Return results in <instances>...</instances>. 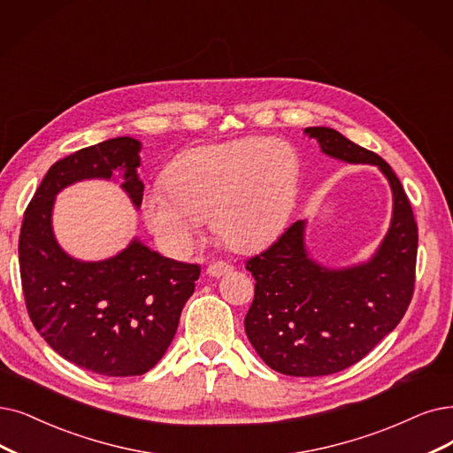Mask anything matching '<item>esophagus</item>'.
<instances>
[{"instance_id":"obj_1","label":"esophagus","mask_w":453,"mask_h":453,"mask_svg":"<svg viewBox=\"0 0 453 453\" xmlns=\"http://www.w3.org/2000/svg\"><path fill=\"white\" fill-rule=\"evenodd\" d=\"M232 265L228 262H213L206 267V273L210 277H221L223 273H226V271H230Z\"/></svg>"}]
</instances>
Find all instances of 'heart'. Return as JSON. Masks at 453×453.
<instances>
[{
  "instance_id": "heart-1",
  "label": "heart",
  "mask_w": 453,
  "mask_h": 453,
  "mask_svg": "<svg viewBox=\"0 0 453 453\" xmlns=\"http://www.w3.org/2000/svg\"><path fill=\"white\" fill-rule=\"evenodd\" d=\"M167 188L144 196V219L171 252L182 255L213 215L217 234L234 249L273 240L294 211L299 159L288 142L243 137L180 156Z\"/></svg>"
}]
</instances>
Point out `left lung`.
Masks as SVG:
<instances>
[{
    "label": "left lung",
    "mask_w": 453,
    "mask_h": 453,
    "mask_svg": "<svg viewBox=\"0 0 453 453\" xmlns=\"http://www.w3.org/2000/svg\"><path fill=\"white\" fill-rule=\"evenodd\" d=\"M304 132L325 154L377 165L394 193L390 230L368 264L338 271L318 265L304 250L303 221L245 260L257 280L245 316L252 348L279 373L318 377L353 366L402 321L414 294L418 225L400 178L381 156L331 128Z\"/></svg>",
    "instance_id": "8db88e82"
}]
</instances>
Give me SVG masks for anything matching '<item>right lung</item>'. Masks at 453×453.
Here are the masks:
<instances>
[{"label":"right lung","instance_id":"right-lung-1","mask_svg":"<svg viewBox=\"0 0 453 453\" xmlns=\"http://www.w3.org/2000/svg\"><path fill=\"white\" fill-rule=\"evenodd\" d=\"M139 141L115 137L56 161L26 208L18 242L27 314L53 351L107 377L142 375L157 365L195 292L201 265L157 255L137 240L104 262H78L51 232L53 196L83 178L122 173L142 203Z\"/></svg>","mask_w":453,"mask_h":453}]
</instances>
